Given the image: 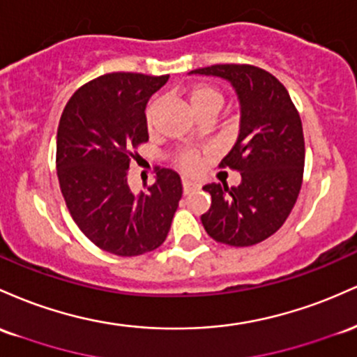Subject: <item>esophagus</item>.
<instances>
[{
	"instance_id": "1",
	"label": "esophagus",
	"mask_w": 357,
	"mask_h": 357,
	"mask_svg": "<svg viewBox=\"0 0 357 357\" xmlns=\"http://www.w3.org/2000/svg\"><path fill=\"white\" fill-rule=\"evenodd\" d=\"M182 187H183V192H185V194H189V192H192V190H197L200 185L197 182H194V180L183 178L182 180Z\"/></svg>"
}]
</instances>
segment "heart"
Instances as JSON below:
<instances>
[{
  "label": "heart",
  "instance_id": "heart-1",
  "mask_svg": "<svg viewBox=\"0 0 357 357\" xmlns=\"http://www.w3.org/2000/svg\"><path fill=\"white\" fill-rule=\"evenodd\" d=\"M189 101L194 107L195 113L199 111L207 109V107H214V109L219 111V107L222 106L224 96L222 92L218 89V87L211 86V84H197L189 91ZM157 107H158V101H153L148 104L146 107V125L151 126L153 125L155 114H157ZM178 165L182 170L185 172H194L195 168L199 167V158L194 151H187L183 153L182 157L178 158Z\"/></svg>",
  "mask_w": 357,
  "mask_h": 357
}]
</instances>
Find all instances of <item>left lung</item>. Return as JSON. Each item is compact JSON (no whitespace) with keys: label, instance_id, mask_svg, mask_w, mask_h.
<instances>
[{"label":"left lung","instance_id":"1","mask_svg":"<svg viewBox=\"0 0 357 357\" xmlns=\"http://www.w3.org/2000/svg\"><path fill=\"white\" fill-rule=\"evenodd\" d=\"M190 74L226 79L241 104L238 142L221 162L241 174V183L204 185L212 204L200 221L218 243L253 246L275 234L297 202L305 165L300 114L285 86L259 67L218 63Z\"/></svg>","mask_w":357,"mask_h":357}]
</instances>
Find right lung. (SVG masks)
Listing matches in <instances>:
<instances>
[{
	"label": "right lung",
	"instance_id": "1",
	"mask_svg": "<svg viewBox=\"0 0 357 357\" xmlns=\"http://www.w3.org/2000/svg\"><path fill=\"white\" fill-rule=\"evenodd\" d=\"M167 81L168 75L104 74L79 87L60 116V190L79 229L107 253L157 250L182 199V182L170 168H157L146 192L133 194L128 185L133 150L148 142L146 102Z\"/></svg>",
	"mask_w": 357,
	"mask_h": 357
}]
</instances>
